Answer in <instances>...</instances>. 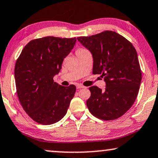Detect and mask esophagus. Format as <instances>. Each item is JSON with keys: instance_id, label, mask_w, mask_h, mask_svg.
I'll list each match as a JSON object with an SVG mask.
<instances>
[{"instance_id": "esophagus-1", "label": "esophagus", "mask_w": 158, "mask_h": 158, "mask_svg": "<svg viewBox=\"0 0 158 158\" xmlns=\"http://www.w3.org/2000/svg\"><path fill=\"white\" fill-rule=\"evenodd\" d=\"M76 87H77V89L84 88V86H83V85H81V84H77V85H76Z\"/></svg>"}]
</instances>
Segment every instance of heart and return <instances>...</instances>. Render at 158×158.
Masks as SVG:
<instances>
[{
    "instance_id": "heart-1",
    "label": "heart",
    "mask_w": 158,
    "mask_h": 158,
    "mask_svg": "<svg viewBox=\"0 0 158 158\" xmlns=\"http://www.w3.org/2000/svg\"><path fill=\"white\" fill-rule=\"evenodd\" d=\"M84 50V49H83V48H79V49H77V50H76V52H78V51H81V50Z\"/></svg>"
}]
</instances>
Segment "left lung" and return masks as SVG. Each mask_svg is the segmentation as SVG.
Returning <instances> with one entry per match:
<instances>
[{"label": "left lung", "mask_w": 158, "mask_h": 158, "mask_svg": "<svg viewBox=\"0 0 158 158\" xmlns=\"http://www.w3.org/2000/svg\"><path fill=\"white\" fill-rule=\"evenodd\" d=\"M77 40L92 54L93 74L101 75L106 83L104 91L96 85L89 88V110L102 120L121 117L133 105L141 84V70L135 48L112 31Z\"/></svg>", "instance_id": "left-lung-1"}]
</instances>
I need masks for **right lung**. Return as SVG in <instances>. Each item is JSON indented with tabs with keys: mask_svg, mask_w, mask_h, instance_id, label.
<instances>
[{
	"mask_svg": "<svg viewBox=\"0 0 158 158\" xmlns=\"http://www.w3.org/2000/svg\"><path fill=\"white\" fill-rule=\"evenodd\" d=\"M75 42V37L36 39L24 47L17 59L15 78L19 102L39 124H54L67 114L76 87L62 86L54 82L53 77Z\"/></svg>",
	"mask_w": 158,
	"mask_h": 158,
	"instance_id": "add662e5",
	"label": "right lung"
}]
</instances>
